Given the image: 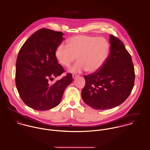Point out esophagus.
<instances>
[{
  "mask_svg": "<svg viewBox=\"0 0 150 150\" xmlns=\"http://www.w3.org/2000/svg\"><path fill=\"white\" fill-rule=\"evenodd\" d=\"M73 79H76L77 77H79V75H77V74H73Z\"/></svg>",
  "mask_w": 150,
  "mask_h": 150,
  "instance_id": "obj_1",
  "label": "esophagus"
}]
</instances>
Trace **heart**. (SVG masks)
<instances>
[{"instance_id": "b5f03b06", "label": "heart", "mask_w": 150, "mask_h": 150, "mask_svg": "<svg viewBox=\"0 0 150 150\" xmlns=\"http://www.w3.org/2000/svg\"><path fill=\"white\" fill-rule=\"evenodd\" d=\"M109 53L110 44L105 38L76 35L68 40L67 45L59 44L55 49V56L57 61L65 67H69L77 57L79 61L70 69L71 73L87 70L94 73L103 66Z\"/></svg>"}]
</instances>
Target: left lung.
Returning <instances> with one entry per match:
<instances>
[{"mask_svg":"<svg viewBox=\"0 0 150 150\" xmlns=\"http://www.w3.org/2000/svg\"><path fill=\"white\" fill-rule=\"evenodd\" d=\"M110 53L98 71L84 76L81 91L84 102L95 110H107L122 104L134 86V70L132 57L123 43L110 35Z\"/></svg>","mask_w":150,"mask_h":150,"instance_id":"1","label":"left lung"}]
</instances>
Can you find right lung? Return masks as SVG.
<instances>
[{
	"label": "right lung",
	"instance_id": "1",
	"mask_svg": "<svg viewBox=\"0 0 150 150\" xmlns=\"http://www.w3.org/2000/svg\"><path fill=\"white\" fill-rule=\"evenodd\" d=\"M64 33L49 29L34 33L22 46L17 58L16 84L24 103L34 110L44 111L57 106L66 88L73 81L71 74L52 85L51 80L64 72L55 56Z\"/></svg>",
	"mask_w": 150,
	"mask_h": 150
}]
</instances>
